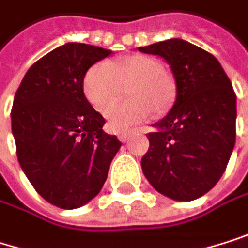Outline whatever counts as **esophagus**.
I'll return each mask as SVG.
<instances>
[{
	"label": "esophagus",
	"instance_id": "esophagus-1",
	"mask_svg": "<svg viewBox=\"0 0 248 248\" xmlns=\"http://www.w3.org/2000/svg\"><path fill=\"white\" fill-rule=\"evenodd\" d=\"M119 140L122 141V142H126L131 137H132V132L131 131H125V132H119Z\"/></svg>",
	"mask_w": 248,
	"mask_h": 248
}]
</instances>
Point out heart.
Instances as JSON below:
<instances>
[{"mask_svg": "<svg viewBox=\"0 0 248 248\" xmlns=\"http://www.w3.org/2000/svg\"><path fill=\"white\" fill-rule=\"evenodd\" d=\"M123 87L128 88L127 93L133 100L115 103L106 110L108 126L114 132L144 122L153 108L165 111L175 95L173 82L163 73L162 63L144 54L128 56L116 64L95 63L83 79L86 100L100 111L123 93Z\"/></svg>", "mask_w": 248, "mask_h": 248, "instance_id": "obj_1", "label": "heart"}]
</instances>
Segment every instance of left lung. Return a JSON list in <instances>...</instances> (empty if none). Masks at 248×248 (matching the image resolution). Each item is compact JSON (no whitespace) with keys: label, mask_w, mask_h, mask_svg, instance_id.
I'll use <instances>...</instances> for the list:
<instances>
[{"label":"left lung","mask_w":248,"mask_h":248,"mask_svg":"<svg viewBox=\"0 0 248 248\" xmlns=\"http://www.w3.org/2000/svg\"><path fill=\"white\" fill-rule=\"evenodd\" d=\"M141 52L163 57L176 80V101L147 135L141 168L163 196L196 200L223 175L235 145L237 97L215 56L182 39H168Z\"/></svg>","instance_id":"8db88e82"}]
</instances>
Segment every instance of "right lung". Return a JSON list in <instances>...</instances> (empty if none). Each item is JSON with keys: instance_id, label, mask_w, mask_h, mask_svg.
I'll return each mask as SVG.
<instances>
[{"instance_id": "right-lung-1", "label": "right lung", "mask_w": 248, "mask_h": 248, "mask_svg": "<svg viewBox=\"0 0 248 248\" xmlns=\"http://www.w3.org/2000/svg\"><path fill=\"white\" fill-rule=\"evenodd\" d=\"M111 51L69 42L26 72L11 108L19 163L48 203L76 209L103 188L122 142L103 131L104 117L83 94V78Z\"/></svg>"}]
</instances>
